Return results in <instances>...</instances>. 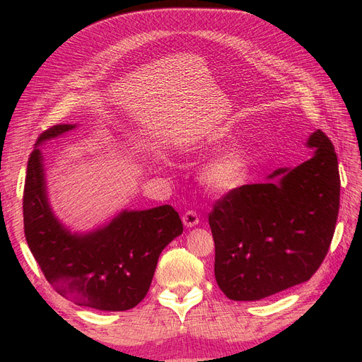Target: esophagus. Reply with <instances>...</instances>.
<instances>
[{"instance_id": "1", "label": "esophagus", "mask_w": 362, "mask_h": 362, "mask_svg": "<svg viewBox=\"0 0 362 362\" xmlns=\"http://www.w3.org/2000/svg\"><path fill=\"white\" fill-rule=\"evenodd\" d=\"M182 222H184V225L187 226V228L196 226V225L199 223V216H198V213H196L194 210H189V211H185L182 214Z\"/></svg>"}]
</instances>
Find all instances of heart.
Masks as SVG:
<instances>
[{
	"instance_id": "1",
	"label": "heart",
	"mask_w": 362,
	"mask_h": 362,
	"mask_svg": "<svg viewBox=\"0 0 362 362\" xmlns=\"http://www.w3.org/2000/svg\"><path fill=\"white\" fill-rule=\"evenodd\" d=\"M250 160L252 156L247 146H234L206 164L202 172V181L214 192L233 190L245 181Z\"/></svg>"
}]
</instances>
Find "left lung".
<instances>
[{"mask_svg": "<svg viewBox=\"0 0 362 362\" xmlns=\"http://www.w3.org/2000/svg\"><path fill=\"white\" fill-rule=\"evenodd\" d=\"M313 158L270 175L278 182L229 190L208 213L214 276L233 300H259L308 281L329 250L339 210L332 141L310 136Z\"/></svg>", "mask_w": 362, "mask_h": 362, "instance_id": "obj_1", "label": "left lung"}]
</instances>
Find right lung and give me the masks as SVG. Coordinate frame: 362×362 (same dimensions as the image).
Here are the masks:
<instances>
[{
    "label": "right lung",
    "mask_w": 362,
    "mask_h": 362,
    "mask_svg": "<svg viewBox=\"0 0 362 362\" xmlns=\"http://www.w3.org/2000/svg\"><path fill=\"white\" fill-rule=\"evenodd\" d=\"M54 125L37 144L72 129ZM24 233L43 276L63 298L101 311H127L145 299L161 250L182 233L170 205L124 211L103 229L72 235L47 201L40 151H31L24 185Z\"/></svg>",
    "instance_id": "add662e5"
}]
</instances>
